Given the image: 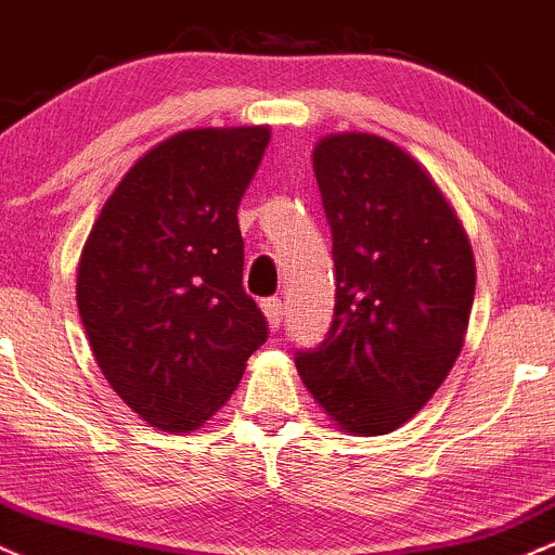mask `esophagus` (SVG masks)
<instances>
[{
  "label": "esophagus",
  "instance_id": "1",
  "mask_svg": "<svg viewBox=\"0 0 555 555\" xmlns=\"http://www.w3.org/2000/svg\"><path fill=\"white\" fill-rule=\"evenodd\" d=\"M261 311H264L270 327L278 330L280 322H283V304H280V298H264L261 301Z\"/></svg>",
  "mask_w": 555,
  "mask_h": 555
}]
</instances>
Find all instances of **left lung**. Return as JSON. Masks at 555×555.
I'll return each instance as SVG.
<instances>
[{"instance_id": "1", "label": "left lung", "mask_w": 555, "mask_h": 555, "mask_svg": "<svg viewBox=\"0 0 555 555\" xmlns=\"http://www.w3.org/2000/svg\"><path fill=\"white\" fill-rule=\"evenodd\" d=\"M314 176L333 233L335 311L296 370L346 433H393L462 353L475 254L443 191L396 143L325 135Z\"/></svg>"}]
</instances>
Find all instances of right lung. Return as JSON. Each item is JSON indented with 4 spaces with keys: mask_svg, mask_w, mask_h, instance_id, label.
<instances>
[{
    "mask_svg": "<svg viewBox=\"0 0 555 555\" xmlns=\"http://www.w3.org/2000/svg\"><path fill=\"white\" fill-rule=\"evenodd\" d=\"M270 128H196L146 152L93 222L78 311L99 370L152 427H202L270 330L244 291L238 204Z\"/></svg>",
    "mask_w": 555,
    "mask_h": 555,
    "instance_id": "add662e5",
    "label": "right lung"
}]
</instances>
